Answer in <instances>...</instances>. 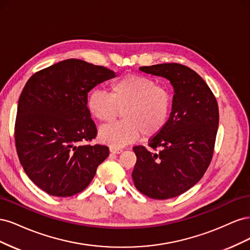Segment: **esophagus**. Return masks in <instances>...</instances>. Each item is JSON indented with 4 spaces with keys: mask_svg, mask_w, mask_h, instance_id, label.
<instances>
[{
    "mask_svg": "<svg viewBox=\"0 0 250 250\" xmlns=\"http://www.w3.org/2000/svg\"><path fill=\"white\" fill-rule=\"evenodd\" d=\"M109 150H110V152H112V153H117V154H119V153H121L122 152V149H120V148H115V147H110L109 148Z\"/></svg>",
    "mask_w": 250,
    "mask_h": 250,
    "instance_id": "esophagus-1",
    "label": "esophagus"
}]
</instances>
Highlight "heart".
Returning a JSON list of instances; mask_svg holds the SVG:
<instances>
[{
    "instance_id": "b5f03b06",
    "label": "heart",
    "mask_w": 250,
    "mask_h": 250,
    "mask_svg": "<svg viewBox=\"0 0 250 250\" xmlns=\"http://www.w3.org/2000/svg\"><path fill=\"white\" fill-rule=\"evenodd\" d=\"M86 106L100 122H111L122 110L123 121L102 127L99 138L111 147L121 148L137 141L160 134L168 122L171 94L167 86L145 75L129 73L111 82L109 94L92 90Z\"/></svg>"
}]
</instances>
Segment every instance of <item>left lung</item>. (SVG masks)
I'll list each match as a JSON object with an SVG mask.
<instances>
[{"mask_svg":"<svg viewBox=\"0 0 250 250\" xmlns=\"http://www.w3.org/2000/svg\"><path fill=\"white\" fill-rule=\"evenodd\" d=\"M140 70L168 79L174 88L172 111L148 150L135 146L132 171L135 188L152 199H169L187 192L208 170L219 124L216 98L190 67L179 63L141 66Z\"/></svg>","mask_w":250,"mask_h":250,"instance_id":"8db88e82","label":"left lung"}]
</instances>
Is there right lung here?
<instances>
[{
  "label": "right lung",
  "mask_w": 250,
  "mask_h": 250,
  "mask_svg": "<svg viewBox=\"0 0 250 250\" xmlns=\"http://www.w3.org/2000/svg\"><path fill=\"white\" fill-rule=\"evenodd\" d=\"M113 77L107 67L72 58L36 72L27 81L14 127L17 152L28 177L49 195L80 193L109 155L107 146L81 143L97 135L87 93Z\"/></svg>",
  "instance_id": "1"
}]
</instances>
